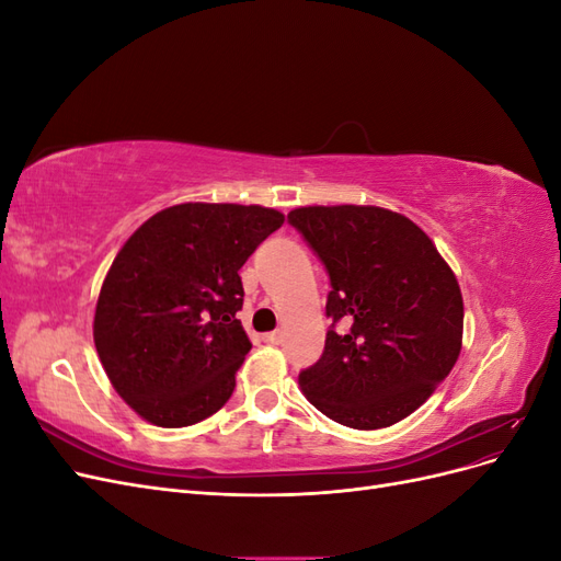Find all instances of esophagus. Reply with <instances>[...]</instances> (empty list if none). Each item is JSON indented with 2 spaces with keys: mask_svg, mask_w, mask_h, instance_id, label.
I'll use <instances>...</instances> for the list:
<instances>
[{
  "mask_svg": "<svg viewBox=\"0 0 561 561\" xmlns=\"http://www.w3.org/2000/svg\"><path fill=\"white\" fill-rule=\"evenodd\" d=\"M280 339H283V334H280L278 330L264 334V342H266V344H280Z\"/></svg>",
  "mask_w": 561,
  "mask_h": 561,
  "instance_id": "obj_1",
  "label": "esophagus"
}]
</instances>
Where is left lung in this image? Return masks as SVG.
Returning <instances> with one entry per match:
<instances>
[{
	"mask_svg": "<svg viewBox=\"0 0 561 561\" xmlns=\"http://www.w3.org/2000/svg\"><path fill=\"white\" fill-rule=\"evenodd\" d=\"M287 222L332 287L325 348L299 371L304 396L342 426H393L431 398L461 353L454 271L412 219L383 208L309 206Z\"/></svg>",
	"mask_w": 561,
	"mask_h": 561,
	"instance_id": "1",
	"label": "left lung"
}]
</instances>
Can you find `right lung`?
<instances>
[{
    "instance_id": "right-lung-1",
    "label": "right lung",
    "mask_w": 561,
    "mask_h": 561,
    "mask_svg": "<svg viewBox=\"0 0 561 561\" xmlns=\"http://www.w3.org/2000/svg\"><path fill=\"white\" fill-rule=\"evenodd\" d=\"M278 210L182 203L118 250L98 297L93 339L112 386L161 428L222 410L250 339L239 271L283 225Z\"/></svg>"
}]
</instances>
